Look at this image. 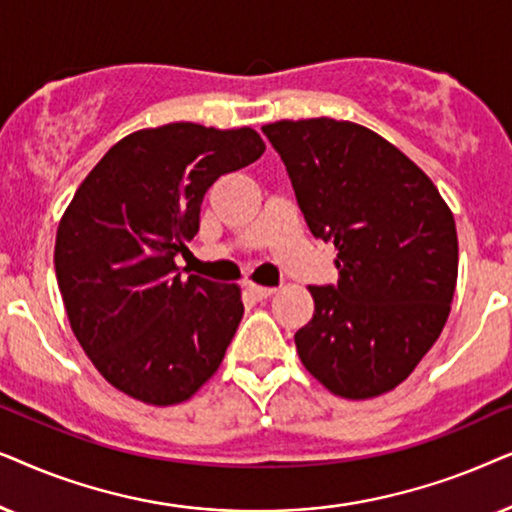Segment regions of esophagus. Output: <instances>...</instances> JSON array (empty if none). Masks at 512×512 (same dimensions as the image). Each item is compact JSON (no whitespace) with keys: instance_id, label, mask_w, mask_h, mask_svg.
<instances>
[{"instance_id":"obj_1","label":"esophagus","mask_w":512,"mask_h":512,"mask_svg":"<svg viewBox=\"0 0 512 512\" xmlns=\"http://www.w3.org/2000/svg\"><path fill=\"white\" fill-rule=\"evenodd\" d=\"M248 290L255 299H269L276 292V288H267V285H255V283H250Z\"/></svg>"}]
</instances>
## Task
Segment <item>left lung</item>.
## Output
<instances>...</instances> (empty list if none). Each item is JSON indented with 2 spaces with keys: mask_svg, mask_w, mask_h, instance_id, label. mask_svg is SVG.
<instances>
[{
  "mask_svg": "<svg viewBox=\"0 0 512 512\" xmlns=\"http://www.w3.org/2000/svg\"><path fill=\"white\" fill-rule=\"evenodd\" d=\"M311 234L337 248V285H311L299 360L327 391H393L438 342L459 271L454 215L417 163L370 128L337 119L262 126Z\"/></svg>",
  "mask_w": 512,
  "mask_h": 512,
  "instance_id": "1",
  "label": "left lung"
}]
</instances>
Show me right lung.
I'll list each match as a JSON object with an SVG mask.
<instances>
[{
	"label": "right lung",
	"instance_id": "add662e5",
	"mask_svg": "<svg viewBox=\"0 0 512 512\" xmlns=\"http://www.w3.org/2000/svg\"><path fill=\"white\" fill-rule=\"evenodd\" d=\"M264 149L252 128L180 121L126 135L79 185L58 224V288L81 349L121 393L185 403L220 367L241 288L185 278L175 255L199 231L210 185Z\"/></svg>",
	"mask_w": 512,
	"mask_h": 512
}]
</instances>
